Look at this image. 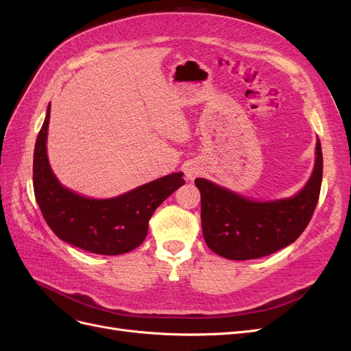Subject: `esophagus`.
<instances>
[{
	"instance_id": "esophagus-1",
	"label": "esophagus",
	"mask_w": 351,
	"mask_h": 351,
	"mask_svg": "<svg viewBox=\"0 0 351 351\" xmlns=\"http://www.w3.org/2000/svg\"><path fill=\"white\" fill-rule=\"evenodd\" d=\"M202 173V168L199 164L192 162V164H187V167L184 168V174L187 180H195L199 174Z\"/></svg>"
}]
</instances>
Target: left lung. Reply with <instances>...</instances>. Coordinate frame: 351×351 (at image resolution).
Segmentation results:
<instances>
[{
  "mask_svg": "<svg viewBox=\"0 0 351 351\" xmlns=\"http://www.w3.org/2000/svg\"><path fill=\"white\" fill-rule=\"evenodd\" d=\"M322 149L315 147V165L307 183L294 196L256 200L196 178L200 192L202 231L208 247L222 258L247 261L267 256L297 240L309 224L322 184Z\"/></svg>",
  "mask_w": 351,
  "mask_h": 351,
  "instance_id": "left-lung-1",
  "label": "left lung"
}]
</instances>
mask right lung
Wrapping results in <instances>:
<instances>
[{"label": "right lung", "instance_id": "obj_1", "mask_svg": "<svg viewBox=\"0 0 351 351\" xmlns=\"http://www.w3.org/2000/svg\"><path fill=\"white\" fill-rule=\"evenodd\" d=\"M51 102L34 154V190L38 205L54 234L79 249L97 254H121L136 249L147 234L155 209L184 184L173 173L123 195L95 199L62 186L52 171L47 141Z\"/></svg>", "mask_w": 351, "mask_h": 351}]
</instances>
